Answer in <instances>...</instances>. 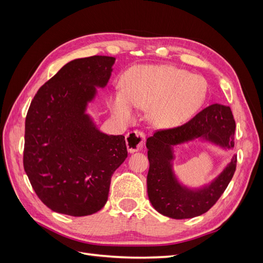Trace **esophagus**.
<instances>
[{"instance_id":"esophagus-1","label":"esophagus","mask_w":263,"mask_h":263,"mask_svg":"<svg viewBox=\"0 0 263 263\" xmlns=\"http://www.w3.org/2000/svg\"><path fill=\"white\" fill-rule=\"evenodd\" d=\"M146 142V135L141 132L135 130L126 135V145L129 153H136L142 148Z\"/></svg>"}]
</instances>
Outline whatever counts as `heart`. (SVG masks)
<instances>
[{
  "label": "heart",
  "instance_id": "b5f03b06",
  "mask_svg": "<svg viewBox=\"0 0 263 263\" xmlns=\"http://www.w3.org/2000/svg\"><path fill=\"white\" fill-rule=\"evenodd\" d=\"M206 98L201 77L172 66H138L126 73L123 94L116 97L113 109L123 119L130 118L133 106L149 109L153 124L172 128L194 115Z\"/></svg>",
  "mask_w": 263,
  "mask_h": 263
}]
</instances>
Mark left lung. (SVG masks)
<instances>
[{"label":"left lung","instance_id":"obj_1","mask_svg":"<svg viewBox=\"0 0 263 263\" xmlns=\"http://www.w3.org/2000/svg\"><path fill=\"white\" fill-rule=\"evenodd\" d=\"M235 119L228 106L213 104L192 119L173 128L158 129L147 139L149 171L147 191L156 211L174 219L192 218L208 212L225 192L236 171L237 157L210 185L197 191L181 186L173 176L171 146L203 137L221 147L233 148Z\"/></svg>","mask_w":263,"mask_h":263}]
</instances>
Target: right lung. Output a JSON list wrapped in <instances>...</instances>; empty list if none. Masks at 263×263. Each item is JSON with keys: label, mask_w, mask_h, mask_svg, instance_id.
I'll return each instance as SVG.
<instances>
[{"label": "right lung", "mask_w": 263, "mask_h": 263, "mask_svg": "<svg viewBox=\"0 0 263 263\" xmlns=\"http://www.w3.org/2000/svg\"><path fill=\"white\" fill-rule=\"evenodd\" d=\"M115 58L76 59L37 91L25 119L23 164L35 193L47 208L86 216L107 201L110 179L127 158L123 135L101 133L85 114L104 87Z\"/></svg>", "instance_id": "1"}]
</instances>
